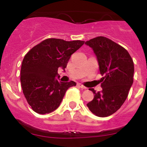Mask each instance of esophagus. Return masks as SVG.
Masks as SVG:
<instances>
[{"label": "esophagus", "mask_w": 147, "mask_h": 147, "mask_svg": "<svg viewBox=\"0 0 147 147\" xmlns=\"http://www.w3.org/2000/svg\"><path fill=\"white\" fill-rule=\"evenodd\" d=\"M78 87H80V88H82V89H86V88H85L84 85H82V84H78Z\"/></svg>", "instance_id": "obj_1"}]
</instances>
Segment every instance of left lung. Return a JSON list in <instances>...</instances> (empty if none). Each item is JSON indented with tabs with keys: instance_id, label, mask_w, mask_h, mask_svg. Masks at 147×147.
Instances as JSON below:
<instances>
[{
	"instance_id": "left-lung-1",
	"label": "left lung",
	"mask_w": 147,
	"mask_h": 147,
	"mask_svg": "<svg viewBox=\"0 0 147 147\" xmlns=\"http://www.w3.org/2000/svg\"><path fill=\"white\" fill-rule=\"evenodd\" d=\"M93 50L99 65L102 90L96 93L87 104L89 110L98 117H107L115 113L125 102L133 83L134 64L127 50L113 40L97 37L85 42Z\"/></svg>"
}]
</instances>
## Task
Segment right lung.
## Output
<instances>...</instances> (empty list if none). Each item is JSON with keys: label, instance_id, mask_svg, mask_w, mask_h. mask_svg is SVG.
<instances>
[{"label": "right lung", "instance_id": "1", "mask_svg": "<svg viewBox=\"0 0 147 147\" xmlns=\"http://www.w3.org/2000/svg\"><path fill=\"white\" fill-rule=\"evenodd\" d=\"M84 41H65L49 38L35 45L23 58L20 70L23 93L28 105L39 114L50 113L57 109L67 89L76 82H62L58 68L65 71L71 54Z\"/></svg>", "mask_w": 147, "mask_h": 147}]
</instances>
